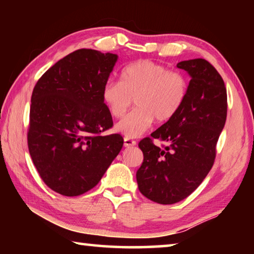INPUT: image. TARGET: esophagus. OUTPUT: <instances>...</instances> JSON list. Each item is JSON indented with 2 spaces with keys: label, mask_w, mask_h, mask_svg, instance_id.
I'll use <instances>...</instances> for the list:
<instances>
[{
  "label": "esophagus",
  "mask_w": 254,
  "mask_h": 254,
  "mask_svg": "<svg viewBox=\"0 0 254 254\" xmlns=\"http://www.w3.org/2000/svg\"><path fill=\"white\" fill-rule=\"evenodd\" d=\"M136 144V142L134 140H131L128 139V137H124V147L126 148H131V147H134Z\"/></svg>",
  "instance_id": "1"
}]
</instances>
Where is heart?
Listing matches in <instances>:
<instances>
[{"instance_id": "heart-1", "label": "heart", "mask_w": 254, "mask_h": 254, "mask_svg": "<svg viewBox=\"0 0 254 254\" xmlns=\"http://www.w3.org/2000/svg\"><path fill=\"white\" fill-rule=\"evenodd\" d=\"M188 93L186 76L165 65L137 60L121 70L119 81L103 86L102 98L114 118H122L134 98L135 109L121 120L115 131L128 139L139 137L158 122H167L182 109Z\"/></svg>"}]
</instances>
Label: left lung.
I'll return each mask as SVG.
<instances>
[{"label": "left lung", "mask_w": 254, "mask_h": 254, "mask_svg": "<svg viewBox=\"0 0 254 254\" xmlns=\"http://www.w3.org/2000/svg\"><path fill=\"white\" fill-rule=\"evenodd\" d=\"M177 67L190 77L186 101L173 119L151 133L167 145L160 149L151 137L139 143L143 162L136 171L137 187L147 198L163 205L186 198L212 169L227 112L224 81L207 60H184Z\"/></svg>", "instance_id": "8db88e82"}]
</instances>
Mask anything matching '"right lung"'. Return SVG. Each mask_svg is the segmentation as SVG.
Masks as SVG:
<instances>
[{"instance_id":"add662e5","label":"right lung","mask_w":254,"mask_h":254,"mask_svg":"<svg viewBox=\"0 0 254 254\" xmlns=\"http://www.w3.org/2000/svg\"><path fill=\"white\" fill-rule=\"evenodd\" d=\"M119 56L79 49L38 80L30 106L28 147L41 179L54 191L78 196L95 187L123 147L102 98Z\"/></svg>"}]
</instances>
